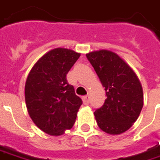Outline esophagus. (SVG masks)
I'll return each instance as SVG.
<instances>
[{"label": "esophagus", "mask_w": 160, "mask_h": 160, "mask_svg": "<svg viewBox=\"0 0 160 160\" xmlns=\"http://www.w3.org/2000/svg\"><path fill=\"white\" fill-rule=\"evenodd\" d=\"M82 100H83L84 105H88V103H89V97H88V96L83 97V98H82Z\"/></svg>", "instance_id": "obj_1"}]
</instances>
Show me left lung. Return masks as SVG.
Returning <instances> with one entry per match:
<instances>
[{
  "mask_svg": "<svg viewBox=\"0 0 160 160\" xmlns=\"http://www.w3.org/2000/svg\"><path fill=\"white\" fill-rule=\"evenodd\" d=\"M86 56L107 96L104 105L94 112L97 123L106 133L121 134L132 126L141 114L142 83L131 66L115 52L103 49L88 52Z\"/></svg>",
  "mask_w": 160,
  "mask_h": 160,
  "instance_id": "8db88e82",
  "label": "left lung"
}]
</instances>
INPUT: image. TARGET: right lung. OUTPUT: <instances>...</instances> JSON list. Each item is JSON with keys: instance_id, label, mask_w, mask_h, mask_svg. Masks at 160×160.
<instances>
[{"instance_id": "right-lung-1", "label": "right lung", "mask_w": 160, "mask_h": 160, "mask_svg": "<svg viewBox=\"0 0 160 160\" xmlns=\"http://www.w3.org/2000/svg\"><path fill=\"white\" fill-rule=\"evenodd\" d=\"M80 56L71 49L54 48L44 54L28 75L25 100L28 115L49 135L63 134L76 121L82 101L66 75Z\"/></svg>"}]
</instances>
